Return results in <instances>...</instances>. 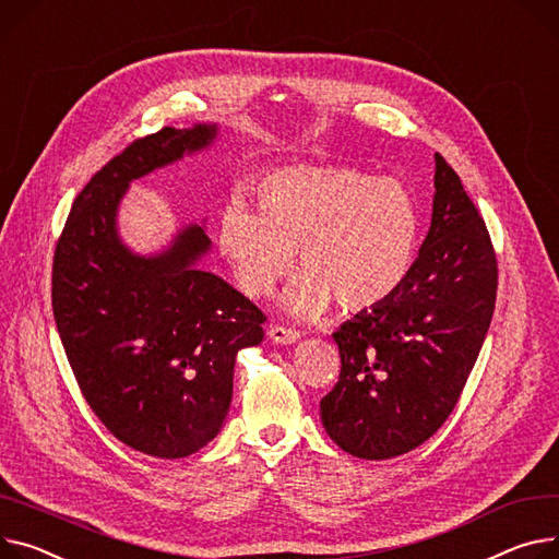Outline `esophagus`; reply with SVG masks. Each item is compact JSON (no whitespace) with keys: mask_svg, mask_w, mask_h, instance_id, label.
I'll return each instance as SVG.
<instances>
[{"mask_svg":"<svg viewBox=\"0 0 559 559\" xmlns=\"http://www.w3.org/2000/svg\"><path fill=\"white\" fill-rule=\"evenodd\" d=\"M269 337H271V342H275V345H295V342L299 340V331H293L286 326H271Z\"/></svg>","mask_w":559,"mask_h":559,"instance_id":"1","label":"esophagus"}]
</instances>
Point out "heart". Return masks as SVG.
I'll use <instances>...</instances> for the list:
<instances>
[{"mask_svg":"<svg viewBox=\"0 0 559 559\" xmlns=\"http://www.w3.org/2000/svg\"><path fill=\"white\" fill-rule=\"evenodd\" d=\"M420 214L392 177L342 165H295L254 186V210L230 201L217 222V246L237 286L266 297L293 269L284 309L313 320L331 309L367 311L405 284L416 262Z\"/></svg>","mask_w":559,"mask_h":559,"instance_id":"heart-1","label":"heart"}]
</instances>
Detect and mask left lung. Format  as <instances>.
Instances as JSON below:
<instances>
[{
  "mask_svg": "<svg viewBox=\"0 0 559 559\" xmlns=\"http://www.w3.org/2000/svg\"><path fill=\"white\" fill-rule=\"evenodd\" d=\"M432 224L405 284L347 320L333 340L342 369L320 401L342 450L369 461L401 456L452 414L486 340L497 260L479 210L441 154Z\"/></svg>",
  "mask_w": 559,
  "mask_h": 559,
  "instance_id": "1",
  "label": "left lung"
}]
</instances>
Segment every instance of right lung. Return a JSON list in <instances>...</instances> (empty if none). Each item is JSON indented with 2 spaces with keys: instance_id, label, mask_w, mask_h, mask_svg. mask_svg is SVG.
Returning a JSON list of instances; mask_svg holds the SVG:
<instances>
[{
  "instance_id": "obj_1",
  "label": "right lung",
  "mask_w": 559,
  "mask_h": 559,
  "mask_svg": "<svg viewBox=\"0 0 559 559\" xmlns=\"http://www.w3.org/2000/svg\"><path fill=\"white\" fill-rule=\"evenodd\" d=\"M217 122L134 141L75 197L53 257V316L90 407L143 454L183 459L222 432L237 354L264 340V313L199 269L210 239L186 224L158 252L118 230L132 181L217 141Z\"/></svg>"
}]
</instances>
